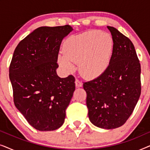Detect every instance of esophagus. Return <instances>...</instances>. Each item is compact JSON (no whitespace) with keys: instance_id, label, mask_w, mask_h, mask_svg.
<instances>
[{"instance_id":"1","label":"esophagus","mask_w":150,"mask_h":150,"mask_svg":"<svg viewBox=\"0 0 150 150\" xmlns=\"http://www.w3.org/2000/svg\"><path fill=\"white\" fill-rule=\"evenodd\" d=\"M75 83H76V86L77 87H81L83 86V83H82L81 81H79V79H76Z\"/></svg>"}]
</instances>
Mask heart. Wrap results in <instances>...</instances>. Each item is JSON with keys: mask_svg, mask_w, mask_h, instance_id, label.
Returning <instances> with one entry per match:
<instances>
[{"mask_svg": "<svg viewBox=\"0 0 150 150\" xmlns=\"http://www.w3.org/2000/svg\"><path fill=\"white\" fill-rule=\"evenodd\" d=\"M64 53H59V65L67 72L79 71L86 79L102 75L109 66L114 50V41L107 33L93 30L69 38L64 44Z\"/></svg>", "mask_w": 150, "mask_h": 150, "instance_id": "obj_1", "label": "heart"}]
</instances>
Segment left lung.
<instances>
[{"instance_id":"1","label":"left lung","mask_w":150,"mask_h":150,"mask_svg":"<svg viewBox=\"0 0 150 150\" xmlns=\"http://www.w3.org/2000/svg\"><path fill=\"white\" fill-rule=\"evenodd\" d=\"M114 41L108 69L83 84L89 120L96 126L114 129L124 125L141 95V65L130 39L107 26Z\"/></svg>"}]
</instances>
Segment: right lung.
Masks as SVG:
<instances>
[{"label": "right lung", "instance_id": "add662e5", "mask_svg": "<svg viewBox=\"0 0 150 150\" xmlns=\"http://www.w3.org/2000/svg\"><path fill=\"white\" fill-rule=\"evenodd\" d=\"M72 30L69 25L39 27L14 50L9 66L13 102L36 130H54L64 123L75 79L60 78L56 70L61 42Z\"/></svg>", "mask_w": 150, "mask_h": 150}]
</instances>
